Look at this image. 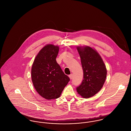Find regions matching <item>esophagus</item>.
Masks as SVG:
<instances>
[{
  "mask_svg": "<svg viewBox=\"0 0 131 131\" xmlns=\"http://www.w3.org/2000/svg\"><path fill=\"white\" fill-rule=\"evenodd\" d=\"M73 74H71V75H69V78H70L71 80H72L73 79Z\"/></svg>",
  "mask_w": 131,
  "mask_h": 131,
  "instance_id": "esophagus-1",
  "label": "esophagus"
}]
</instances>
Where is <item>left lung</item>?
<instances>
[{
    "label": "left lung",
    "mask_w": 131,
    "mask_h": 131,
    "mask_svg": "<svg viewBox=\"0 0 131 131\" xmlns=\"http://www.w3.org/2000/svg\"><path fill=\"white\" fill-rule=\"evenodd\" d=\"M81 57L84 79L77 87V91L82 97L88 98L97 93L105 82L107 71L100 55L91 47H77Z\"/></svg>",
    "instance_id": "left-lung-1"
}]
</instances>
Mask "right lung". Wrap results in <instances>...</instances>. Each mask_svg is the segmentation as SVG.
<instances>
[{"label":"right lung","instance_id":"right-lung-1","mask_svg":"<svg viewBox=\"0 0 131 131\" xmlns=\"http://www.w3.org/2000/svg\"><path fill=\"white\" fill-rule=\"evenodd\" d=\"M59 47L44 46L35 58L31 70L33 85L39 94L46 99L58 98L70 79L65 75L56 58Z\"/></svg>","mask_w":131,"mask_h":131}]
</instances>
